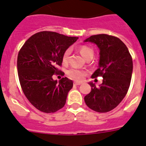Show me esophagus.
Wrapping results in <instances>:
<instances>
[{
	"label": "esophagus",
	"instance_id": "obj_1",
	"mask_svg": "<svg viewBox=\"0 0 146 146\" xmlns=\"http://www.w3.org/2000/svg\"><path fill=\"white\" fill-rule=\"evenodd\" d=\"M81 82H74V85H81Z\"/></svg>",
	"mask_w": 146,
	"mask_h": 146
}]
</instances>
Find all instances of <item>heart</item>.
<instances>
[{
    "instance_id": "b5f03b06",
    "label": "heart",
    "mask_w": 146,
    "mask_h": 146,
    "mask_svg": "<svg viewBox=\"0 0 146 146\" xmlns=\"http://www.w3.org/2000/svg\"><path fill=\"white\" fill-rule=\"evenodd\" d=\"M79 51L84 58H90L93 56L94 51L92 48L86 45H82L79 47ZM71 53V49L70 48H67L64 51L62 56V62L63 64H66L68 62L69 56ZM67 75L70 79L76 80V81H81L83 80L84 77L87 75V72L85 70H80V69L76 68H71L67 71Z\"/></svg>"
}]
</instances>
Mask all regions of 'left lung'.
<instances>
[{
  "instance_id": "left-lung-1",
  "label": "left lung",
  "mask_w": 146,
  "mask_h": 146,
  "mask_svg": "<svg viewBox=\"0 0 146 146\" xmlns=\"http://www.w3.org/2000/svg\"><path fill=\"white\" fill-rule=\"evenodd\" d=\"M96 44L100 48L99 68L92 75L103 78L97 88L89 82L91 92L84 98L85 104L97 112H108L114 110L129 90L133 71V61L129 49L116 36L102 34L92 35L85 40Z\"/></svg>"
}]
</instances>
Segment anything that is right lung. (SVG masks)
Wrapping results in <instances>:
<instances>
[{
  "mask_svg": "<svg viewBox=\"0 0 146 146\" xmlns=\"http://www.w3.org/2000/svg\"><path fill=\"white\" fill-rule=\"evenodd\" d=\"M78 39L57 32L43 31L29 38L17 56V73L22 90L29 102L44 113H54L64 107L73 81L62 78L54 80L63 54ZM61 73H60V72Z\"/></svg>",
  "mask_w": 146,
  "mask_h": 146,
  "instance_id": "1",
  "label": "right lung"
}]
</instances>
